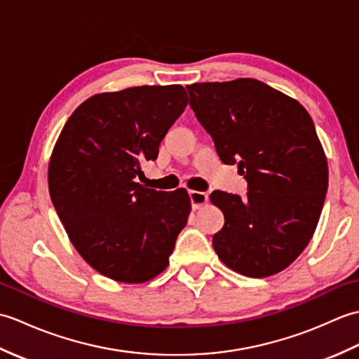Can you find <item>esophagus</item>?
I'll return each mask as SVG.
<instances>
[{"instance_id": "1", "label": "esophagus", "mask_w": 359, "mask_h": 359, "mask_svg": "<svg viewBox=\"0 0 359 359\" xmlns=\"http://www.w3.org/2000/svg\"><path fill=\"white\" fill-rule=\"evenodd\" d=\"M189 201H191V207L194 210H199L202 205H205L208 202V194L202 193V191H189Z\"/></svg>"}]
</instances>
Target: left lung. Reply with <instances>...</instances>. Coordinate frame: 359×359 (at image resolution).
I'll return each instance as SVG.
<instances>
[{
	"label": "left lung",
	"mask_w": 359,
	"mask_h": 359,
	"mask_svg": "<svg viewBox=\"0 0 359 359\" xmlns=\"http://www.w3.org/2000/svg\"><path fill=\"white\" fill-rule=\"evenodd\" d=\"M189 106L225 165H238L247 197L212 191L225 224L212 236L220 261L250 278L276 274L299 256L324 207L329 168L301 103L253 79L187 86Z\"/></svg>",
	"instance_id": "left-lung-1"
}]
</instances>
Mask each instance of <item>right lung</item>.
<instances>
[{"mask_svg": "<svg viewBox=\"0 0 359 359\" xmlns=\"http://www.w3.org/2000/svg\"><path fill=\"white\" fill-rule=\"evenodd\" d=\"M188 104L180 85L97 94L66 121L49 162V193L80 256L103 276L140 284L162 273L187 225L185 189L135 182Z\"/></svg>", "mask_w": 359, "mask_h": 359, "instance_id": "add662e5", "label": "right lung"}]
</instances>
